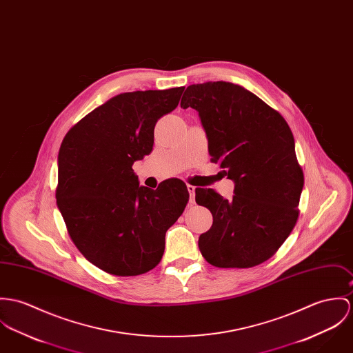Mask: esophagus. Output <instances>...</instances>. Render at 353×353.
Returning <instances> with one entry per match:
<instances>
[{
  "mask_svg": "<svg viewBox=\"0 0 353 353\" xmlns=\"http://www.w3.org/2000/svg\"><path fill=\"white\" fill-rule=\"evenodd\" d=\"M188 190L190 192V203H194V201H195V188L192 185H188Z\"/></svg>",
  "mask_w": 353,
  "mask_h": 353,
  "instance_id": "esophagus-1",
  "label": "esophagus"
}]
</instances>
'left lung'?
Returning <instances> with one entry per match:
<instances>
[{"label":"left lung","instance_id":"1","mask_svg":"<svg viewBox=\"0 0 353 353\" xmlns=\"http://www.w3.org/2000/svg\"><path fill=\"white\" fill-rule=\"evenodd\" d=\"M181 106L199 113L210 161L234 181L226 199L195 189V202L213 214L199 236L202 256L220 268H251L274 256L299 216L303 171L283 116L254 93L229 82L190 85Z\"/></svg>","mask_w":353,"mask_h":353}]
</instances>
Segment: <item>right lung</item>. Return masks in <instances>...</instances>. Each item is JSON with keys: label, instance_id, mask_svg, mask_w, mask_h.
Segmentation results:
<instances>
[{"label": "right lung", "instance_id": "add662e5", "mask_svg": "<svg viewBox=\"0 0 353 353\" xmlns=\"http://www.w3.org/2000/svg\"><path fill=\"white\" fill-rule=\"evenodd\" d=\"M183 90L113 97L64 136L57 203L75 247L110 275L136 276L157 267L165 232L189 202L183 181L165 179L151 190L139 186L132 168L151 154L158 120L178 106Z\"/></svg>", "mask_w": 353, "mask_h": 353}]
</instances>
